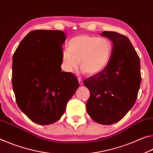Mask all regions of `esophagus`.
Here are the masks:
<instances>
[{
    "instance_id": "1",
    "label": "esophagus",
    "mask_w": 153,
    "mask_h": 153,
    "mask_svg": "<svg viewBox=\"0 0 153 153\" xmlns=\"http://www.w3.org/2000/svg\"><path fill=\"white\" fill-rule=\"evenodd\" d=\"M78 81H79V82L80 85H82L83 84V81H82V79H81V78H78Z\"/></svg>"
}]
</instances>
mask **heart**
Returning a JSON list of instances; mask_svg holds the SVG:
<instances>
[{
  "instance_id": "heart-1",
  "label": "heart",
  "mask_w": 153,
  "mask_h": 153,
  "mask_svg": "<svg viewBox=\"0 0 153 153\" xmlns=\"http://www.w3.org/2000/svg\"><path fill=\"white\" fill-rule=\"evenodd\" d=\"M112 42L106 38L80 35L68 42L67 49L62 53V67L74 72L79 65L89 75L99 73L108 64L112 55Z\"/></svg>"
}]
</instances>
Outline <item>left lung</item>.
I'll list each match as a JSON object with an SVG mask.
<instances>
[{
    "label": "left lung",
    "instance_id": "obj_1",
    "mask_svg": "<svg viewBox=\"0 0 153 153\" xmlns=\"http://www.w3.org/2000/svg\"><path fill=\"white\" fill-rule=\"evenodd\" d=\"M101 35L111 40L112 55L106 68L83 82L90 92L86 109L94 121L111 125L123 118L136 101L140 62L127 36L108 31Z\"/></svg>",
    "mask_w": 153,
    "mask_h": 153
}]
</instances>
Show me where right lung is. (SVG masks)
<instances>
[{
  "label": "right lung",
  "mask_w": 153,
  "mask_h": 153,
  "mask_svg": "<svg viewBox=\"0 0 153 153\" xmlns=\"http://www.w3.org/2000/svg\"><path fill=\"white\" fill-rule=\"evenodd\" d=\"M65 40L61 30H33L13 54L11 81L17 104L32 121L42 126L61 118L79 86L75 75L62 72Z\"/></svg>",
  "instance_id": "obj_1"
}]
</instances>
